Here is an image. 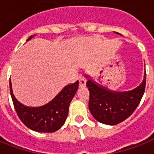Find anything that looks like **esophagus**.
Returning a JSON list of instances; mask_svg holds the SVG:
<instances>
[{"instance_id":"obj_1","label":"esophagus","mask_w":154,"mask_h":154,"mask_svg":"<svg viewBox=\"0 0 154 154\" xmlns=\"http://www.w3.org/2000/svg\"><path fill=\"white\" fill-rule=\"evenodd\" d=\"M86 84V80L83 76H80L79 77V86L84 87Z\"/></svg>"}]
</instances>
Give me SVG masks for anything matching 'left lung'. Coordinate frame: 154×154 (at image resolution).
<instances>
[{"instance_id": "obj_1", "label": "left lung", "mask_w": 154, "mask_h": 154, "mask_svg": "<svg viewBox=\"0 0 154 154\" xmlns=\"http://www.w3.org/2000/svg\"><path fill=\"white\" fill-rule=\"evenodd\" d=\"M119 34V33H117ZM146 73L140 85L133 90L116 92L103 87L89 79V109L97 122L105 125H117L127 119L138 106L146 89Z\"/></svg>"}]
</instances>
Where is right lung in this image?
Listing matches in <instances>:
<instances>
[{
	"instance_id": "add662e5",
	"label": "right lung",
	"mask_w": 154,
	"mask_h": 154,
	"mask_svg": "<svg viewBox=\"0 0 154 154\" xmlns=\"http://www.w3.org/2000/svg\"><path fill=\"white\" fill-rule=\"evenodd\" d=\"M33 37H29L27 41ZM78 84L79 82L77 81L66 85L46 105L40 107H28L16 99L9 79L11 97L17 116L28 128L41 133H53L60 129L65 124L69 113V104L78 89Z\"/></svg>"
}]
</instances>
